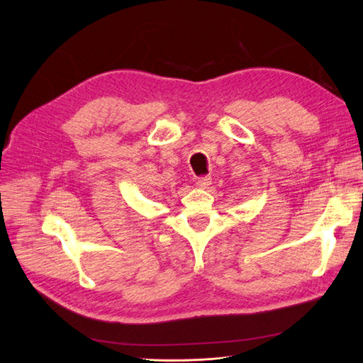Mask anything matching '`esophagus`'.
<instances>
[{"label":"esophagus","mask_w":363,"mask_h":363,"mask_svg":"<svg viewBox=\"0 0 363 363\" xmlns=\"http://www.w3.org/2000/svg\"><path fill=\"white\" fill-rule=\"evenodd\" d=\"M211 184H212V179L208 177V175H206V177L196 179V186H199L200 189H207Z\"/></svg>","instance_id":"esophagus-1"}]
</instances>
